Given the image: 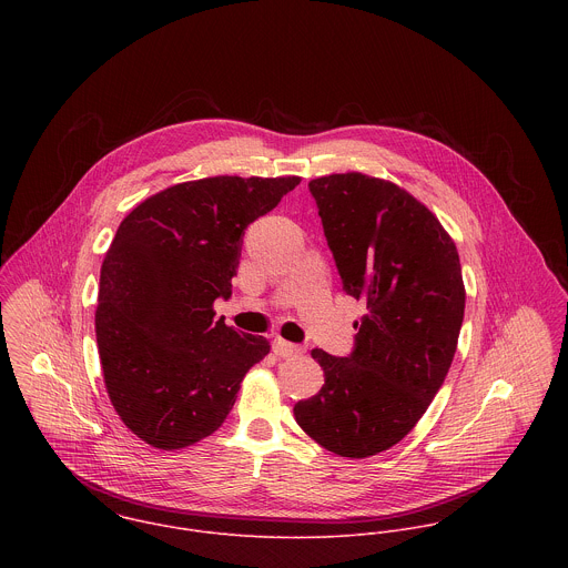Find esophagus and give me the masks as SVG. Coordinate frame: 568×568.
I'll list each match as a JSON object with an SVG mask.
<instances>
[{
  "instance_id": "obj_1",
  "label": "esophagus",
  "mask_w": 568,
  "mask_h": 568,
  "mask_svg": "<svg viewBox=\"0 0 568 568\" xmlns=\"http://www.w3.org/2000/svg\"><path fill=\"white\" fill-rule=\"evenodd\" d=\"M273 352L277 354V356H282V358H291V356H297V354H302V347L300 345H295V343H288V341H284V338H273Z\"/></svg>"
}]
</instances>
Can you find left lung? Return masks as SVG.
Here are the masks:
<instances>
[{
  "instance_id": "8db88e82",
  "label": "left lung",
  "mask_w": 568,
  "mask_h": 568,
  "mask_svg": "<svg viewBox=\"0 0 568 568\" xmlns=\"http://www.w3.org/2000/svg\"><path fill=\"white\" fill-rule=\"evenodd\" d=\"M308 187L343 288L367 315L349 356L313 349L324 387L293 410L325 450L363 459L408 435L444 385L466 308L462 264L437 216L400 185L345 172Z\"/></svg>"
}]
</instances>
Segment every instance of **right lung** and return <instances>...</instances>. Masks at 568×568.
Instances as JSON below:
<instances>
[{
	"label": "right lung",
	"instance_id": "add662e5",
	"mask_svg": "<svg viewBox=\"0 0 568 568\" xmlns=\"http://www.w3.org/2000/svg\"><path fill=\"white\" fill-rule=\"evenodd\" d=\"M300 176H207L142 201L100 268L95 341L104 387L142 442L179 450L212 435L271 345L214 320L232 295L244 230Z\"/></svg>",
	"mask_w": 568,
	"mask_h": 568
}]
</instances>
